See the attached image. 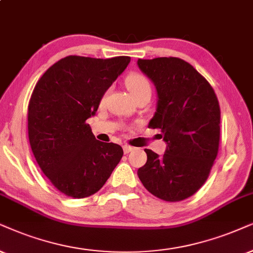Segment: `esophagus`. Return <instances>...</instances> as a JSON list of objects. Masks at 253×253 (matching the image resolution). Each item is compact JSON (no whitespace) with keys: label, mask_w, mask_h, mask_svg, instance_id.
I'll return each mask as SVG.
<instances>
[{"label":"esophagus","mask_w":253,"mask_h":253,"mask_svg":"<svg viewBox=\"0 0 253 253\" xmlns=\"http://www.w3.org/2000/svg\"><path fill=\"white\" fill-rule=\"evenodd\" d=\"M133 149H134L133 147H130V146H127V145L124 146V153H125V154H128V153L132 152Z\"/></svg>","instance_id":"obj_1"}]
</instances>
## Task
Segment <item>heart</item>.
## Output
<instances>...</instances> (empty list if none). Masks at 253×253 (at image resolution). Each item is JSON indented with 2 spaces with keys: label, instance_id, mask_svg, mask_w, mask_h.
<instances>
[{
  "label": "heart",
  "instance_id": "heart-1",
  "mask_svg": "<svg viewBox=\"0 0 253 253\" xmlns=\"http://www.w3.org/2000/svg\"><path fill=\"white\" fill-rule=\"evenodd\" d=\"M125 83L134 99L142 97V95H150L152 93V85L149 81L140 73H130Z\"/></svg>",
  "mask_w": 253,
  "mask_h": 253
}]
</instances>
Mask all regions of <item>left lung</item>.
<instances>
[{"label": "left lung", "mask_w": 253, "mask_h": 253, "mask_svg": "<svg viewBox=\"0 0 253 253\" xmlns=\"http://www.w3.org/2000/svg\"><path fill=\"white\" fill-rule=\"evenodd\" d=\"M137 66L158 95L148 127L161 129L159 135L167 145L164 155L145 149L147 162L137 169V176L161 200H185L204 184L217 156L218 100L207 79L176 57L139 59Z\"/></svg>", "instance_id": "1"}]
</instances>
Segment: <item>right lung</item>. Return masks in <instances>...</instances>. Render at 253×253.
<instances>
[{"label": "right lung", "instance_id": "add662e5", "mask_svg": "<svg viewBox=\"0 0 253 253\" xmlns=\"http://www.w3.org/2000/svg\"><path fill=\"white\" fill-rule=\"evenodd\" d=\"M129 62L127 56H68L35 86L28 108L29 141L42 171L66 196L97 193L123 158V148L98 141L86 120L97 113L105 92Z\"/></svg>", "mask_w": 253, "mask_h": 253}]
</instances>
